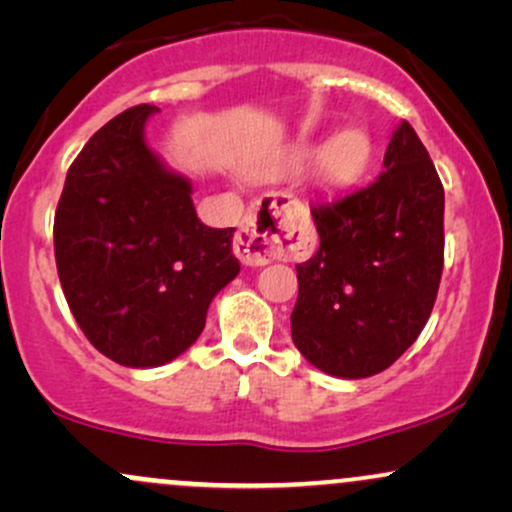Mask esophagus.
I'll return each instance as SVG.
<instances>
[{"label": "esophagus", "instance_id": "34e87169", "mask_svg": "<svg viewBox=\"0 0 512 512\" xmlns=\"http://www.w3.org/2000/svg\"><path fill=\"white\" fill-rule=\"evenodd\" d=\"M289 219H291V199L286 195H267L250 214L243 219L236 245L238 260L250 267H260L293 252L289 243Z\"/></svg>", "mask_w": 512, "mask_h": 512}]
</instances>
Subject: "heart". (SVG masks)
Returning a JSON list of instances; mask_svg holds the SVG:
<instances>
[{
	"mask_svg": "<svg viewBox=\"0 0 512 512\" xmlns=\"http://www.w3.org/2000/svg\"><path fill=\"white\" fill-rule=\"evenodd\" d=\"M370 156H373V144H370L368 134L358 127H349L334 134L322 146L310 139L293 144L286 151L284 163L289 168H301L310 158H315V185L322 190H337V187H346L361 178L363 170L368 168Z\"/></svg>",
	"mask_w": 512,
	"mask_h": 512,
	"instance_id": "heart-1",
	"label": "heart"
}]
</instances>
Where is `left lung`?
<instances>
[{"mask_svg":"<svg viewBox=\"0 0 512 512\" xmlns=\"http://www.w3.org/2000/svg\"><path fill=\"white\" fill-rule=\"evenodd\" d=\"M378 180L313 207L320 248L296 264V349L334 378L390 368L424 330L443 274L445 192L409 122H399Z\"/></svg>","mask_w":512,"mask_h":512,"instance_id":"obj_1","label":"left lung"}]
</instances>
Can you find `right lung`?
<instances>
[{"mask_svg": "<svg viewBox=\"0 0 512 512\" xmlns=\"http://www.w3.org/2000/svg\"><path fill=\"white\" fill-rule=\"evenodd\" d=\"M156 105L120 113L69 168L55 214L62 291L88 342L127 368L190 349L240 272L236 228L197 219L192 182L146 144Z\"/></svg>", "mask_w": 512, "mask_h": 512, "instance_id": "right-lung-1", "label": "right lung"}]
</instances>
